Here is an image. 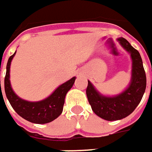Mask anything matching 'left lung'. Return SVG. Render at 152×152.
Returning a JSON list of instances; mask_svg holds the SVG:
<instances>
[{"mask_svg":"<svg viewBox=\"0 0 152 152\" xmlns=\"http://www.w3.org/2000/svg\"><path fill=\"white\" fill-rule=\"evenodd\" d=\"M117 41L131 54L132 60L131 83L128 88L117 96H106L100 94L88 81L86 90L92 110L96 115L107 121L120 120L131 114L141 102L146 88V76L139 52L126 39L121 37Z\"/></svg>","mask_w":152,"mask_h":152,"instance_id":"left-lung-1","label":"left lung"}]
</instances>
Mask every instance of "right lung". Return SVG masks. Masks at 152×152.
<instances>
[{
	"mask_svg": "<svg viewBox=\"0 0 152 152\" xmlns=\"http://www.w3.org/2000/svg\"><path fill=\"white\" fill-rule=\"evenodd\" d=\"M16 51L11 56L7 63V71L4 80V88L7 100L15 112L28 122L34 124H47L59 117L62 112L66 94L75 83L76 77H72L61 84L47 98L38 102H28L20 98L12 89L9 80L10 64ZM1 88V81H0Z\"/></svg>",
	"mask_w": 152,
	"mask_h": 152,
	"instance_id": "right-lung-1",
	"label": "right lung"
}]
</instances>
